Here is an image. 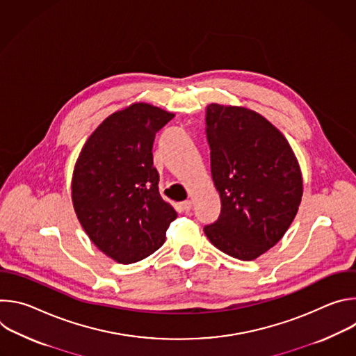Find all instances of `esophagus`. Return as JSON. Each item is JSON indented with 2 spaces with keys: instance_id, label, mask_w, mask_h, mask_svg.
I'll use <instances>...</instances> for the list:
<instances>
[{
  "instance_id": "esophagus-1",
  "label": "esophagus",
  "mask_w": 356,
  "mask_h": 356,
  "mask_svg": "<svg viewBox=\"0 0 356 356\" xmlns=\"http://www.w3.org/2000/svg\"><path fill=\"white\" fill-rule=\"evenodd\" d=\"M180 207H181V210L183 211H190L191 210V201L190 200H186V201H183V202H180Z\"/></svg>"
}]
</instances>
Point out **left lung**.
<instances>
[{
	"instance_id": "obj_1",
	"label": "left lung",
	"mask_w": 356,
	"mask_h": 356,
	"mask_svg": "<svg viewBox=\"0 0 356 356\" xmlns=\"http://www.w3.org/2000/svg\"><path fill=\"white\" fill-rule=\"evenodd\" d=\"M206 124L221 214L204 232L227 255L253 261L283 238L298 211L297 158L284 135L246 107L213 103Z\"/></svg>"
}]
</instances>
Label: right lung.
<instances>
[{"label":"right lung","instance_id":"right-lung-1","mask_svg":"<svg viewBox=\"0 0 356 356\" xmlns=\"http://www.w3.org/2000/svg\"><path fill=\"white\" fill-rule=\"evenodd\" d=\"M173 113L134 103L101 122L86 140L72 177L76 216L91 242L118 264L159 249L177 213L159 194L156 132Z\"/></svg>","mask_w":356,"mask_h":356}]
</instances>
